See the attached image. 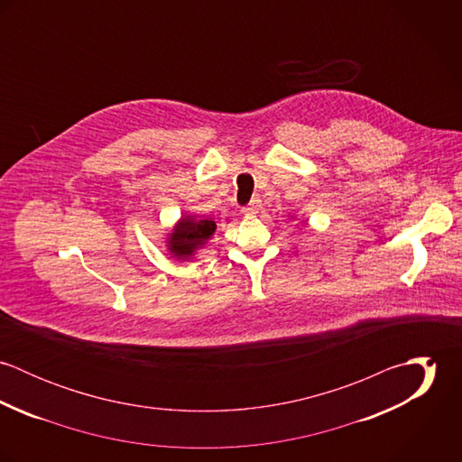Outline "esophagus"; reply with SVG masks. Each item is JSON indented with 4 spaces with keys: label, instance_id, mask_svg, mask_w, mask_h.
Segmentation results:
<instances>
[{
    "label": "esophagus",
    "instance_id": "esophagus-1",
    "mask_svg": "<svg viewBox=\"0 0 462 462\" xmlns=\"http://www.w3.org/2000/svg\"><path fill=\"white\" fill-rule=\"evenodd\" d=\"M260 208H262V200H260V199H253L247 206L242 208V213H244V215H256Z\"/></svg>",
    "mask_w": 462,
    "mask_h": 462
}]
</instances>
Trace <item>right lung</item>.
Segmentation results:
<instances>
[{"mask_svg":"<svg viewBox=\"0 0 462 462\" xmlns=\"http://www.w3.org/2000/svg\"><path fill=\"white\" fill-rule=\"evenodd\" d=\"M217 231L211 218H198L196 215H183L167 233L165 247L169 254L180 262H189L198 256L199 251L208 245Z\"/></svg>","mask_w":462,"mask_h":462,"instance_id":"1","label":"right lung"}]
</instances>
